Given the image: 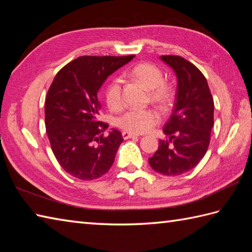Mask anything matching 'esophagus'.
I'll use <instances>...</instances> for the list:
<instances>
[{
	"instance_id": "34e87169",
	"label": "esophagus",
	"mask_w": 252,
	"mask_h": 252,
	"mask_svg": "<svg viewBox=\"0 0 252 252\" xmlns=\"http://www.w3.org/2000/svg\"><path fill=\"white\" fill-rule=\"evenodd\" d=\"M136 136H138V135L135 134V133H131V132H127V131L122 132V137L125 138V140H127V138H131V137H136Z\"/></svg>"
}]
</instances>
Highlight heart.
Returning <instances> with one entry per match:
<instances>
[{
	"label": "heart",
	"instance_id": "b5f03b06",
	"mask_svg": "<svg viewBox=\"0 0 252 252\" xmlns=\"http://www.w3.org/2000/svg\"><path fill=\"white\" fill-rule=\"evenodd\" d=\"M130 76L149 90V96L155 104L161 108L169 106L173 97V90L169 83L163 81V73L156 65L151 63H137L130 70ZM105 99L107 106L115 111L120 110L125 105L122 82L119 78L112 79L107 85ZM159 119V114L153 108L131 109L118 119V126L133 133H144L153 129Z\"/></svg>",
	"mask_w": 252,
	"mask_h": 252
}]
</instances>
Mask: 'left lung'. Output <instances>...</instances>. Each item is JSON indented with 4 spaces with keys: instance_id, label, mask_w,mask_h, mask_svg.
<instances>
[{
    "instance_id": "obj_1",
    "label": "left lung",
    "mask_w": 252,
    "mask_h": 252,
    "mask_svg": "<svg viewBox=\"0 0 252 252\" xmlns=\"http://www.w3.org/2000/svg\"><path fill=\"white\" fill-rule=\"evenodd\" d=\"M161 60L178 78L175 104L163 126L164 140L148 159L151 167L163 175H181L194 169L210 144L215 103L207 80L195 65L176 55Z\"/></svg>"
}]
</instances>
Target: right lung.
Returning a JSON list of instances; mask_svg holds the SVG:
<instances>
[{
    "instance_id": "obj_1",
    "label": "right lung",
    "mask_w": 252,
    "mask_h": 252,
    "mask_svg": "<svg viewBox=\"0 0 252 252\" xmlns=\"http://www.w3.org/2000/svg\"><path fill=\"white\" fill-rule=\"evenodd\" d=\"M129 56H81L57 72L45 98V129L53 154L68 174L82 181L109 171L123 142L121 133L99 121L97 92Z\"/></svg>"
}]
</instances>
